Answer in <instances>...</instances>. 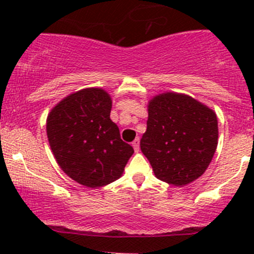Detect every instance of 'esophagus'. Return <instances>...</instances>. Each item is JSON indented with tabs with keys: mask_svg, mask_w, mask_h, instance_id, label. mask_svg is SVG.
I'll return each instance as SVG.
<instances>
[{
	"mask_svg": "<svg viewBox=\"0 0 254 254\" xmlns=\"http://www.w3.org/2000/svg\"><path fill=\"white\" fill-rule=\"evenodd\" d=\"M132 147H134L135 152H139V150H140V140L139 139H135L134 141H132Z\"/></svg>",
	"mask_w": 254,
	"mask_h": 254,
	"instance_id": "obj_1",
	"label": "esophagus"
}]
</instances>
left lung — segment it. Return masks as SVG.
Returning <instances> with one entry per match:
<instances>
[{"label":"left lung","instance_id":"8db88e82","mask_svg":"<svg viewBox=\"0 0 254 254\" xmlns=\"http://www.w3.org/2000/svg\"><path fill=\"white\" fill-rule=\"evenodd\" d=\"M147 129L140 147L160 181L191 183L209 167L217 147L215 112L183 93L166 92L147 106Z\"/></svg>","mask_w":254,"mask_h":254}]
</instances>
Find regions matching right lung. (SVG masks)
Wrapping results in <instances>:
<instances>
[{"mask_svg": "<svg viewBox=\"0 0 254 254\" xmlns=\"http://www.w3.org/2000/svg\"><path fill=\"white\" fill-rule=\"evenodd\" d=\"M112 98L102 88H84L59 102L48 115L47 135L61 170L88 188L120 178L134 148L120 139L111 119Z\"/></svg>", "mask_w": 254, "mask_h": 254, "instance_id": "add662e5", "label": "right lung"}]
</instances>
